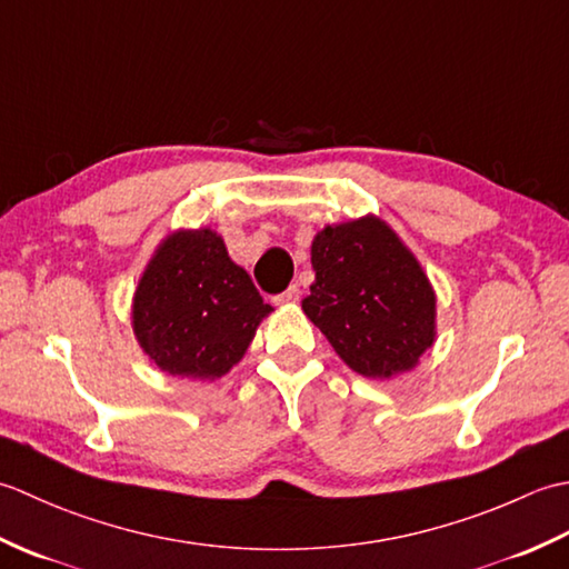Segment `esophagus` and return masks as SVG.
Instances as JSON below:
<instances>
[{
	"instance_id": "esophagus-1",
	"label": "esophagus",
	"mask_w": 569,
	"mask_h": 569,
	"mask_svg": "<svg viewBox=\"0 0 569 569\" xmlns=\"http://www.w3.org/2000/svg\"><path fill=\"white\" fill-rule=\"evenodd\" d=\"M273 300H276L278 306H291V303H298V300H300V288H298L296 283H293V286H288L286 291H283V293H278Z\"/></svg>"
}]
</instances>
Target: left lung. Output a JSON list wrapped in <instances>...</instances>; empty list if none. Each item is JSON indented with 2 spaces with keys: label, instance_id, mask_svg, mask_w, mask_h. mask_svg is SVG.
<instances>
[{
  "label": "left lung",
  "instance_id": "left-lung-1",
  "mask_svg": "<svg viewBox=\"0 0 569 569\" xmlns=\"http://www.w3.org/2000/svg\"><path fill=\"white\" fill-rule=\"evenodd\" d=\"M306 316L367 379L410 371L435 342V291L418 259L373 214L328 224L310 247Z\"/></svg>",
  "mask_w": 569,
  "mask_h": 569
}]
</instances>
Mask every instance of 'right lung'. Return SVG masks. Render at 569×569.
Listing matches in <instances>:
<instances>
[{"label": "right lung", "mask_w": 569, "mask_h": 569, "mask_svg": "<svg viewBox=\"0 0 569 569\" xmlns=\"http://www.w3.org/2000/svg\"><path fill=\"white\" fill-rule=\"evenodd\" d=\"M263 303L249 273L212 229L168 234L139 278L131 325L143 352L171 377H224L244 357Z\"/></svg>", "instance_id": "add662e5"}]
</instances>
